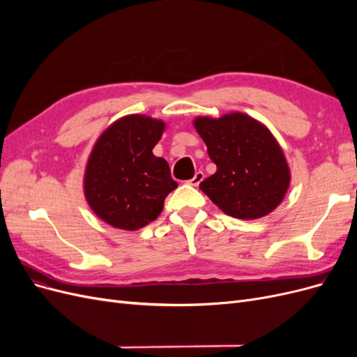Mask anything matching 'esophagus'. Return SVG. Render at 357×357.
Here are the masks:
<instances>
[{
  "mask_svg": "<svg viewBox=\"0 0 357 357\" xmlns=\"http://www.w3.org/2000/svg\"><path fill=\"white\" fill-rule=\"evenodd\" d=\"M202 180H204V172H202V171H197L195 176H193V178L188 180V185H190V186H198Z\"/></svg>",
  "mask_w": 357,
  "mask_h": 357,
  "instance_id": "34e87169",
  "label": "esophagus"
}]
</instances>
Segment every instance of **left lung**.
<instances>
[{
	"label": "left lung",
	"instance_id": "left-lung-1",
	"mask_svg": "<svg viewBox=\"0 0 357 357\" xmlns=\"http://www.w3.org/2000/svg\"><path fill=\"white\" fill-rule=\"evenodd\" d=\"M193 126L218 167L199 189L225 214L261 219L282 204L290 186V168L282 146L262 122L232 112L218 119L198 116Z\"/></svg>",
	"mask_w": 357,
	"mask_h": 357
}]
</instances>
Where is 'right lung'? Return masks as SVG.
I'll return each mask as SVG.
<instances>
[{
    "instance_id": "obj_1",
    "label": "right lung",
    "mask_w": 357,
    "mask_h": 357,
    "mask_svg": "<svg viewBox=\"0 0 357 357\" xmlns=\"http://www.w3.org/2000/svg\"><path fill=\"white\" fill-rule=\"evenodd\" d=\"M165 122L146 114L117 119L96 139L83 177L91 210L113 228L137 231L153 222L178 185L153 155Z\"/></svg>"
}]
</instances>
